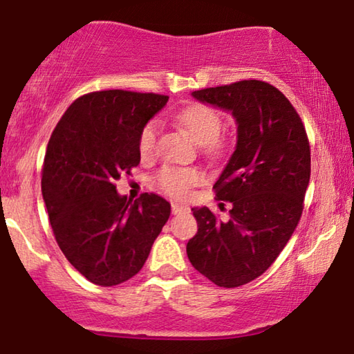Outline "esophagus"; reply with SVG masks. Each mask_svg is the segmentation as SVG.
<instances>
[{"label":"esophagus","instance_id":"1","mask_svg":"<svg viewBox=\"0 0 354 354\" xmlns=\"http://www.w3.org/2000/svg\"><path fill=\"white\" fill-rule=\"evenodd\" d=\"M171 212L175 213V215H181V213H187L189 212V207L187 205H181V203H173Z\"/></svg>","mask_w":354,"mask_h":354}]
</instances>
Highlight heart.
Wrapping results in <instances>:
<instances>
[{
    "label": "heart",
    "mask_w": 354,
    "mask_h": 354,
    "mask_svg": "<svg viewBox=\"0 0 354 354\" xmlns=\"http://www.w3.org/2000/svg\"><path fill=\"white\" fill-rule=\"evenodd\" d=\"M179 123L186 129L194 141L205 146L207 152L220 153L225 144L218 138L221 131V117L215 109L196 104L179 113ZM157 139V122H149L139 134V152L142 157L151 156ZM201 171L196 168L165 167L158 173L157 181L167 194L184 196L189 187L201 181Z\"/></svg>",
    "instance_id": "obj_1"
}]
</instances>
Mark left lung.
<instances>
[{
	"instance_id": "1",
	"label": "left lung",
	"mask_w": 354,
	"mask_h": 354,
	"mask_svg": "<svg viewBox=\"0 0 354 354\" xmlns=\"http://www.w3.org/2000/svg\"><path fill=\"white\" fill-rule=\"evenodd\" d=\"M192 97L231 113L237 142L213 186L216 198L232 203L229 220H216L208 207L192 208L198 229L187 258L218 287H241L274 263L300 221L310 142L295 109L270 83L243 80Z\"/></svg>"
}]
</instances>
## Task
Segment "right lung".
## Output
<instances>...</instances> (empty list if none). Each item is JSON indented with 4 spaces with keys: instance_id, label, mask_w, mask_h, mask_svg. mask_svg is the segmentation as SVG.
I'll list each match as a JSON object with an SVG mask.
<instances>
[{
    "instance_id": "obj_1",
    "label": "right lung",
    "mask_w": 354,
    "mask_h": 354,
    "mask_svg": "<svg viewBox=\"0 0 354 354\" xmlns=\"http://www.w3.org/2000/svg\"><path fill=\"white\" fill-rule=\"evenodd\" d=\"M168 96L109 89L71 104L48 142L41 192L61 250L78 272L102 287L136 276L170 218L157 194L136 201L115 181L141 162L139 134Z\"/></svg>"
}]
</instances>
